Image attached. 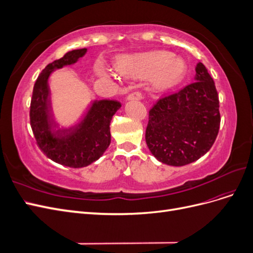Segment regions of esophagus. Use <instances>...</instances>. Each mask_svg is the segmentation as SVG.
Segmentation results:
<instances>
[{"mask_svg":"<svg viewBox=\"0 0 253 253\" xmlns=\"http://www.w3.org/2000/svg\"><path fill=\"white\" fill-rule=\"evenodd\" d=\"M127 99H128V100H140V99H142V94L138 90L133 91L132 94H129Z\"/></svg>","mask_w":253,"mask_h":253,"instance_id":"obj_1","label":"esophagus"}]
</instances>
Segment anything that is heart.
Returning <instances> with one entry per match:
<instances>
[{
  "mask_svg": "<svg viewBox=\"0 0 253 253\" xmlns=\"http://www.w3.org/2000/svg\"><path fill=\"white\" fill-rule=\"evenodd\" d=\"M117 71L129 78H147L152 76L151 87L165 91L177 85L187 74V64L169 51L155 50L120 59Z\"/></svg>",
  "mask_w": 253,
  "mask_h": 253,
  "instance_id": "1",
  "label": "heart"
}]
</instances>
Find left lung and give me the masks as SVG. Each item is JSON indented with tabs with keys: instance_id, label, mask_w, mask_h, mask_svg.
Instances as JSON below:
<instances>
[{
	"instance_id": "8db88e82",
	"label": "left lung",
	"mask_w": 253,
	"mask_h": 253,
	"mask_svg": "<svg viewBox=\"0 0 253 253\" xmlns=\"http://www.w3.org/2000/svg\"><path fill=\"white\" fill-rule=\"evenodd\" d=\"M195 82L165 96L149 112L145 141L160 163L180 167L204 156L218 134L217 90L206 66L198 62Z\"/></svg>"
}]
</instances>
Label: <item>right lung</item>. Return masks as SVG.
<instances>
[{
  "mask_svg": "<svg viewBox=\"0 0 253 253\" xmlns=\"http://www.w3.org/2000/svg\"><path fill=\"white\" fill-rule=\"evenodd\" d=\"M86 50L68 51L45 67L35 83L30 102V126L40 150L52 162L71 168L86 167L102 156L111 143V120L121 106L117 100H95L79 124L68 128L55 125L48 99L49 75L76 63Z\"/></svg>",
  "mask_w": 253,
  "mask_h": 253,
  "instance_id": "1",
  "label": "right lung"
}]
</instances>
